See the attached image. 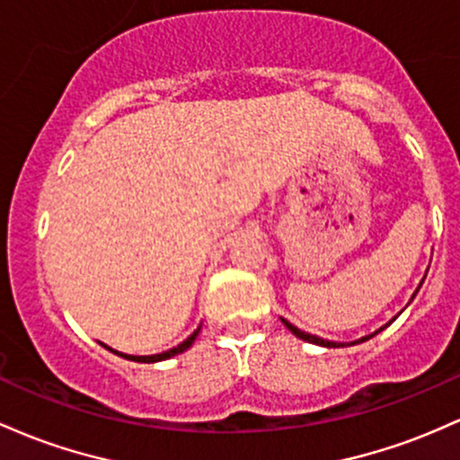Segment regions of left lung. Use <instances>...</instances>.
I'll use <instances>...</instances> for the list:
<instances>
[{"label":"left lung","mask_w":460,"mask_h":460,"mask_svg":"<svg viewBox=\"0 0 460 460\" xmlns=\"http://www.w3.org/2000/svg\"><path fill=\"white\" fill-rule=\"evenodd\" d=\"M420 287H421V285H420ZM282 323H285V326H287L288 330H291V332L296 334L297 339H302V341H308V343H314V345H323V348H341V345H343V343H334V341H323V339L313 337V334H308V332H302V330H299V328L291 326V323H288L287 319H282ZM389 323H391V322H389ZM389 323H386V326H389ZM380 330H383V328H380ZM380 330H376L374 334H378ZM374 334H369V337H363V339H360V341H367V339L374 337ZM354 343H358V341H354Z\"/></svg>","instance_id":"left-lung-1"}]
</instances>
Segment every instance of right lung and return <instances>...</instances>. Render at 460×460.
Returning <instances> with one entry per match:
<instances>
[{"instance_id": "obj_1", "label": "right lung", "mask_w": 460, "mask_h": 460, "mask_svg": "<svg viewBox=\"0 0 460 460\" xmlns=\"http://www.w3.org/2000/svg\"><path fill=\"white\" fill-rule=\"evenodd\" d=\"M198 332H199V328L195 330L193 334H190V337L187 339V341H182L178 345V348H173V349H167V352H163V354H154V356H128V354H119V352H115V354H119V356H123V358H128V360H137V363H156V360H164V358H172V356H175V354H180V352H184V349H189L190 345H193V341H195V337H198ZM111 349V348H108Z\"/></svg>"}]
</instances>
